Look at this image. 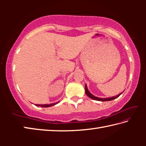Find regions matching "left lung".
I'll use <instances>...</instances> for the list:
<instances>
[{
	"instance_id": "1",
	"label": "left lung",
	"mask_w": 146,
	"mask_h": 146,
	"mask_svg": "<svg viewBox=\"0 0 146 146\" xmlns=\"http://www.w3.org/2000/svg\"><path fill=\"white\" fill-rule=\"evenodd\" d=\"M85 92H86V94L89 97H90V98H91V99L93 100H97V101H101V102H105V101H111V100H113L115 99V98H118L119 96L122 94V93H120L119 95H118L117 96H115V97H110V98H99V97H95V96H94L93 94H91L90 91H89L88 89L87 88V85L86 84V86H85Z\"/></svg>"
}]
</instances>
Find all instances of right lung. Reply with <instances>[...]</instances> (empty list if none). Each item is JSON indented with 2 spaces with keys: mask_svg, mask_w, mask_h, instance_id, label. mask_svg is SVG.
<instances>
[{
  "mask_svg": "<svg viewBox=\"0 0 146 146\" xmlns=\"http://www.w3.org/2000/svg\"><path fill=\"white\" fill-rule=\"evenodd\" d=\"M58 102L49 104H35V105L36 106H40V107H42V108H48V107H51V106H55V104H58Z\"/></svg>",
  "mask_w": 146,
  "mask_h": 146,
  "instance_id": "obj_1",
  "label": "right lung"
}]
</instances>
